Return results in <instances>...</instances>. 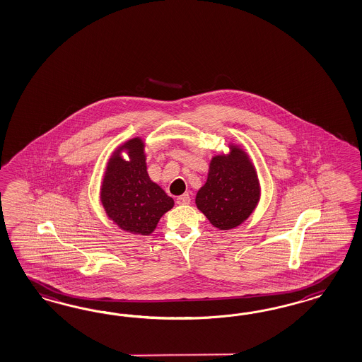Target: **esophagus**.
Instances as JSON below:
<instances>
[{
	"instance_id": "1",
	"label": "esophagus",
	"mask_w": 362,
	"mask_h": 362,
	"mask_svg": "<svg viewBox=\"0 0 362 362\" xmlns=\"http://www.w3.org/2000/svg\"><path fill=\"white\" fill-rule=\"evenodd\" d=\"M189 202H191V197H189L188 194H183V195H180V197H176V203H177L179 206L189 204Z\"/></svg>"
}]
</instances>
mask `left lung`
<instances>
[{
	"instance_id": "8db88e82",
	"label": "left lung",
	"mask_w": 362,
	"mask_h": 362,
	"mask_svg": "<svg viewBox=\"0 0 362 362\" xmlns=\"http://www.w3.org/2000/svg\"><path fill=\"white\" fill-rule=\"evenodd\" d=\"M228 150L212 156L207 180L195 197L197 209L221 230L243 224L262 197L257 171L248 153L236 143H230Z\"/></svg>"
}]
</instances>
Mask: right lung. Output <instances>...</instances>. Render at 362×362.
Segmentation results:
<instances>
[{"label":"right lung","instance_id":"add662e5","mask_svg":"<svg viewBox=\"0 0 362 362\" xmlns=\"http://www.w3.org/2000/svg\"><path fill=\"white\" fill-rule=\"evenodd\" d=\"M128 159L122 158V153ZM99 199L107 218L132 235H151L160 218L174 207V199L147 173L146 143L141 136L119 144L105 167Z\"/></svg>","mask_w":362,"mask_h":362}]
</instances>
